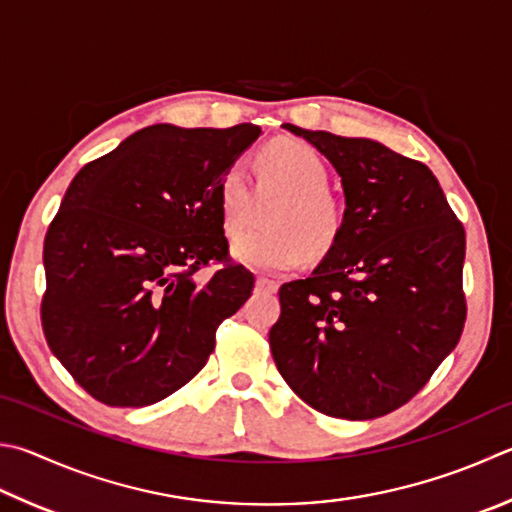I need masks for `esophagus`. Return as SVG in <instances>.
<instances>
[{
	"instance_id": "obj_1",
	"label": "esophagus",
	"mask_w": 512,
	"mask_h": 512,
	"mask_svg": "<svg viewBox=\"0 0 512 512\" xmlns=\"http://www.w3.org/2000/svg\"><path fill=\"white\" fill-rule=\"evenodd\" d=\"M257 288L259 291H277V282L271 277H257Z\"/></svg>"
}]
</instances>
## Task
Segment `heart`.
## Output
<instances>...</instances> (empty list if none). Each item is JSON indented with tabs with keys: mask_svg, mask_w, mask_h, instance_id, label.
<instances>
[{
	"mask_svg": "<svg viewBox=\"0 0 512 512\" xmlns=\"http://www.w3.org/2000/svg\"><path fill=\"white\" fill-rule=\"evenodd\" d=\"M259 190L286 194L273 210L268 232H250L232 246L239 264L255 271H288L304 262L306 253L327 255L345 230V208L333 194L329 170L311 145L300 141H277L259 152ZM221 228L228 237L244 232L253 208L244 167L232 163L217 185Z\"/></svg>",
	"mask_w": 512,
	"mask_h": 512,
	"instance_id": "b5f03b06",
	"label": "heart"
}]
</instances>
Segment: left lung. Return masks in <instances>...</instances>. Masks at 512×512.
I'll return each mask as SVG.
<instances>
[{
	"label": "left lung",
	"instance_id": "1",
	"mask_svg": "<svg viewBox=\"0 0 512 512\" xmlns=\"http://www.w3.org/2000/svg\"><path fill=\"white\" fill-rule=\"evenodd\" d=\"M284 127L336 167L347 208L311 277L280 288L273 360L313 410L385 416L421 392L461 338L466 230L421 161L369 138Z\"/></svg>",
	"mask_w": 512,
	"mask_h": 512
}]
</instances>
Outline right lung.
<instances>
[{
  "mask_svg": "<svg viewBox=\"0 0 512 512\" xmlns=\"http://www.w3.org/2000/svg\"><path fill=\"white\" fill-rule=\"evenodd\" d=\"M262 129L152 125L87 163L44 237L42 329L96 401L145 407L199 374L255 286L230 262L217 185ZM225 266L206 283L196 273Z\"/></svg>",
  "mask_w": 512,
  "mask_h": 512,
  "instance_id": "obj_1",
  "label": "right lung"
}]
</instances>
